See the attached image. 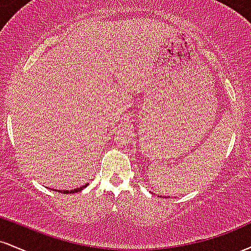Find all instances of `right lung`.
Segmentation results:
<instances>
[{
    "label": "right lung",
    "mask_w": 251,
    "mask_h": 251,
    "mask_svg": "<svg viewBox=\"0 0 251 251\" xmlns=\"http://www.w3.org/2000/svg\"><path fill=\"white\" fill-rule=\"evenodd\" d=\"M86 186H87V184H86V185H82V186H80V188H77V189H74V190H72V191H63V194H74V192L81 191V190H82V189H85Z\"/></svg>",
    "instance_id": "obj_1"
}]
</instances>
